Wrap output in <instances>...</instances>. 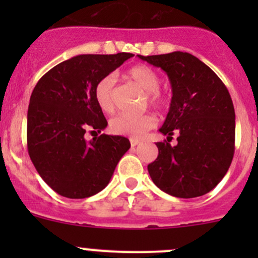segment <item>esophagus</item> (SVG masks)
<instances>
[{"label": "esophagus", "instance_id": "esophagus-1", "mask_svg": "<svg viewBox=\"0 0 258 258\" xmlns=\"http://www.w3.org/2000/svg\"><path fill=\"white\" fill-rule=\"evenodd\" d=\"M130 142H131V146H132V147H135V146H137V145L140 144L139 140H136V139H131V140H130Z\"/></svg>", "mask_w": 258, "mask_h": 258}]
</instances>
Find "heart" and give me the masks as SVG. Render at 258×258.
<instances>
[{"label":"heart","mask_w":258,"mask_h":258,"mask_svg":"<svg viewBox=\"0 0 258 258\" xmlns=\"http://www.w3.org/2000/svg\"><path fill=\"white\" fill-rule=\"evenodd\" d=\"M127 76L145 91L148 105L157 110H162L167 106V97L158 90L161 79L155 70L146 64H137L127 71ZM114 82L116 80L113 75H106L96 82L93 88L96 103L105 113H111L114 110ZM155 124V116L150 112L139 116L118 114L110 121V130L112 134L118 136L141 139Z\"/></svg>","instance_id":"b5f03b06"}]
</instances>
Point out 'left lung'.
<instances>
[{"mask_svg": "<svg viewBox=\"0 0 258 258\" xmlns=\"http://www.w3.org/2000/svg\"><path fill=\"white\" fill-rule=\"evenodd\" d=\"M139 57L167 74L170 111L160 128L158 156L147 166L153 183L171 196L194 199L215 188L235 153V108L225 83L187 52ZM178 135V145L169 140Z\"/></svg>", "mask_w": 258, "mask_h": 258, "instance_id": "left-lung-1", "label": "left lung"}]
</instances>
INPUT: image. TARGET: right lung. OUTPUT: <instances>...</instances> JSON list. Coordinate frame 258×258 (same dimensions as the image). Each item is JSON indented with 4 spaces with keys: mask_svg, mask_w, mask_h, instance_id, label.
<instances>
[{
    "mask_svg": "<svg viewBox=\"0 0 258 258\" xmlns=\"http://www.w3.org/2000/svg\"><path fill=\"white\" fill-rule=\"evenodd\" d=\"M132 53L80 54L46 72L32 91L27 112V150L43 181L67 199L102 191L128 151L126 137L97 135L107 119L93 97L96 82Z\"/></svg>",
    "mask_w": 258,
    "mask_h": 258,
    "instance_id": "1",
    "label": "right lung"
}]
</instances>
